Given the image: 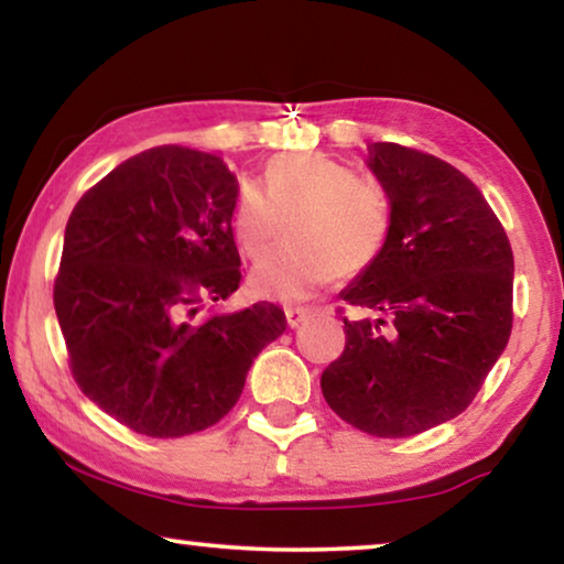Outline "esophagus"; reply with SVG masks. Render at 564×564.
<instances>
[{"label":"esophagus","mask_w":564,"mask_h":564,"mask_svg":"<svg viewBox=\"0 0 564 564\" xmlns=\"http://www.w3.org/2000/svg\"><path fill=\"white\" fill-rule=\"evenodd\" d=\"M284 318H288L290 328L303 326V323L311 318V307H288V311H284Z\"/></svg>","instance_id":"obj_1"}]
</instances>
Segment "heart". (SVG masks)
Masks as SVG:
<instances>
[{"mask_svg": "<svg viewBox=\"0 0 564 564\" xmlns=\"http://www.w3.org/2000/svg\"><path fill=\"white\" fill-rule=\"evenodd\" d=\"M290 220L292 243L251 269L257 297L300 303L336 274H361L388 246L392 207L380 184L357 180L336 159L290 153L267 166L264 192L241 189L230 226L246 257L259 259Z\"/></svg>", "mask_w": 564, "mask_h": 564, "instance_id": "obj_1", "label": "heart"}]
</instances>
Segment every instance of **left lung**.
<instances>
[{
	"instance_id": "left-lung-1",
	"label": "left lung",
	"mask_w": 564,
	"mask_h": 564,
	"mask_svg": "<svg viewBox=\"0 0 564 564\" xmlns=\"http://www.w3.org/2000/svg\"><path fill=\"white\" fill-rule=\"evenodd\" d=\"M392 207L380 259L341 300L346 346L323 369L334 413L382 438L421 434L473 403L513 326V251L482 192L446 161L372 143Z\"/></svg>"
}]
</instances>
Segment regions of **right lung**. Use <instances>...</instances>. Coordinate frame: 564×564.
<instances>
[{
    "label": "right lung",
    "mask_w": 564,
    "mask_h": 564,
    "mask_svg": "<svg viewBox=\"0 0 564 564\" xmlns=\"http://www.w3.org/2000/svg\"><path fill=\"white\" fill-rule=\"evenodd\" d=\"M236 199L220 156L159 145L115 166L66 223L53 305L68 365L84 395L135 434L218 423L288 328L272 303L197 318L241 282Z\"/></svg>",
    "instance_id": "add662e5"
}]
</instances>
